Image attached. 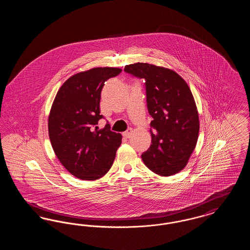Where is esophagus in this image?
I'll use <instances>...</instances> for the list:
<instances>
[{
    "label": "esophagus",
    "instance_id": "1",
    "mask_svg": "<svg viewBox=\"0 0 250 250\" xmlns=\"http://www.w3.org/2000/svg\"><path fill=\"white\" fill-rule=\"evenodd\" d=\"M131 133H132V129L131 128H129V129H127L126 131H125L124 133H123V136L125 137V138H129L131 136Z\"/></svg>",
    "mask_w": 250,
    "mask_h": 250
}]
</instances>
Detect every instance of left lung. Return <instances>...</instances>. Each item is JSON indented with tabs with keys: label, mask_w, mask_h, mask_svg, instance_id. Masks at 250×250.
<instances>
[{
	"label": "left lung",
	"mask_w": 250,
	"mask_h": 250,
	"mask_svg": "<svg viewBox=\"0 0 250 250\" xmlns=\"http://www.w3.org/2000/svg\"><path fill=\"white\" fill-rule=\"evenodd\" d=\"M125 71L145 79L147 107L153 117L152 144L142 155L143 163L161 176L178 173L187 166L200 130L189 86L176 72L147 62L125 65Z\"/></svg>",
	"instance_id": "8db88e82"
}]
</instances>
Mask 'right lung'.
I'll return each mask as SVG.
<instances>
[{
    "label": "right lung",
    "instance_id": "right-lung-1",
    "mask_svg": "<svg viewBox=\"0 0 250 250\" xmlns=\"http://www.w3.org/2000/svg\"><path fill=\"white\" fill-rule=\"evenodd\" d=\"M122 71L95 67L71 76L60 87L48 115V137L62 165L85 181L103 177L112 166L122 135L97 126L105 82Z\"/></svg>",
    "mask_w": 250,
    "mask_h": 250
}]
</instances>
